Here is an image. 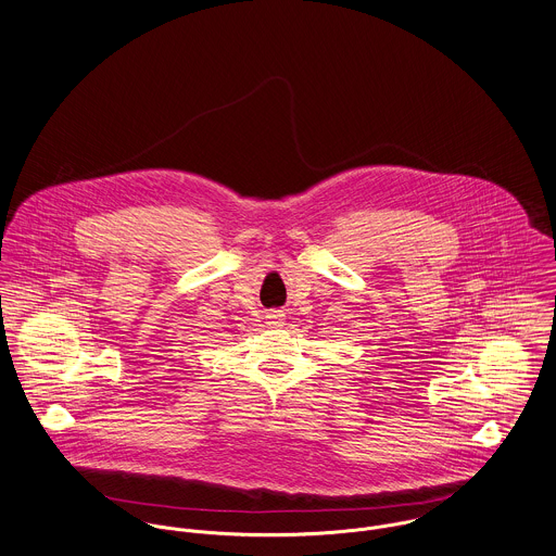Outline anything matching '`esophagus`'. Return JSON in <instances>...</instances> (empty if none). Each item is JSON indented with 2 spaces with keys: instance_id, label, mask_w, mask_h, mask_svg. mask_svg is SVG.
I'll return each mask as SVG.
<instances>
[{
  "instance_id": "esophagus-1",
  "label": "esophagus",
  "mask_w": 556,
  "mask_h": 556,
  "mask_svg": "<svg viewBox=\"0 0 556 556\" xmlns=\"http://www.w3.org/2000/svg\"><path fill=\"white\" fill-rule=\"evenodd\" d=\"M283 319H286V315H283L281 311H270V313H268V324H273V326L283 324Z\"/></svg>"
}]
</instances>
